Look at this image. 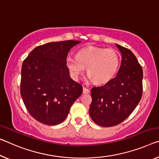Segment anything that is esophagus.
<instances>
[{"label":"esophagus","instance_id":"34e87169","mask_svg":"<svg viewBox=\"0 0 159 159\" xmlns=\"http://www.w3.org/2000/svg\"><path fill=\"white\" fill-rule=\"evenodd\" d=\"M90 93V90L89 89H86V88L84 87L83 88V93L84 94H87V93Z\"/></svg>","mask_w":159,"mask_h":159}]
</instances>
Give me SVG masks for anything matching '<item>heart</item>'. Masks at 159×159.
Returning a JSON list of instances; mask_svg holds the SVG:
<instances>
[{
  "label": "heart",
  "mask_w": 159,
  "mask_h": 159,
  "mask_svg": "<svg viewBox=\"0 0 159 159\" xmlns=\"http://www.w3.org/2000/svg\"><path fill=\"white\" fill-rule=\"evenodd\" d=\"M65 64L74 80H79L85 68L90 80L97 84H105L111 80L120 65V56L112 49L89 47L79 50L76 57L68 56Z\"/></svg>",
  "instance_id": "heart-1"
}]
</instances>
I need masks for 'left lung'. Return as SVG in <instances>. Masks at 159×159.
<instances>
[{"mask_svg": "<svg viewBox=\"0 0 159 159\" xmlns=\"http://www.w3.org/2000/svg\"><path fill=\"white\" fill-rule=\"evenodd\" d=\"M122 54L116 77L102 86L91 89L89 114L93 122L102 127H112L129 117L142 95L143 70L134 54L116 44Z\"/></svg>", "mask_w": 159, "mask_h": 159, "instance_id": "8db88e82", "label": "left lung"}]
</instances>
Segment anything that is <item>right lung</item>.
I'll return each instance as SVG.
<instances>
[{
	"label": "right lung",
	"mask_w": 159,
	"mask_h": 159,
	"mask_svg": "<svg viewBox=\"0 0 159 159\" xmlns=\"http://www.w3.org/2000/svg\"><path fill=\"white\" fill-rule=\"evenodd\" d=\"M80 42L66 40L41 45L22 63L21 96L27 111L42 124L64 122L82 94V85L71 79L65 64L70 49Z\"/></svg>",
	"instance_id": "obj_1"
}]
</instances>
